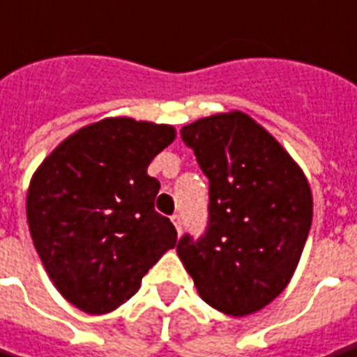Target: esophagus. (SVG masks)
Segmentation results:
<instances>
[{"instance_id": "34e87169", "label": "esophagus", "mask_w": 357, "mask_h": 357, "mask_svg": "<svg viewBox=\"0 0 357 357\" xmlns=\"http://www.w3.org/2000/svg\"><path fill=\"white\" fill-rule=\"evenodd\" d=\"M171 221L174 223L176 231L181 233V231H183V218H181V213H173V215H171Z\"/></svg>"}]
</instances>
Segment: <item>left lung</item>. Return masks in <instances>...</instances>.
Masks as SVG:
<instances>
[{"instance_id": "8db88e82", "label": "left lung", "mask_w": 357, "mask_h": 357, "mask_svg": "<svg viewBox=\"0 0 357 357\" xmlns=\"http://www.w3.org/2000/svg\"><path fill=\"white\" fill-rule=\"evenodd\" d=\"M210 183L208 225L184 233L176 252L198 294L243 317L276 299L294 276L313 220L305 174L274 137L243 112L181 130Z\"/></svg>"}]
</instances>
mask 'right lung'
Wrapping results in <instances>:
<instances>
[{
	"instance_id": "add662e5",
	"label": "right lung",
	"mask_w": 357,
	"mask_h": 357,
	"mask_svg": "<svg viewBox=\"0 0 357 357\" xmlns=\"http://www.w3.org/2000/svg\"><path fill=\"white\" fill-rule=\"evenodd\" d=\"M174 139L165 124L107 118L61 142L34 173L26 218L54 286L91 314L136 294L176 229L155 210L161 184L147 174Z\"/></svg>"
}]
</instances>
